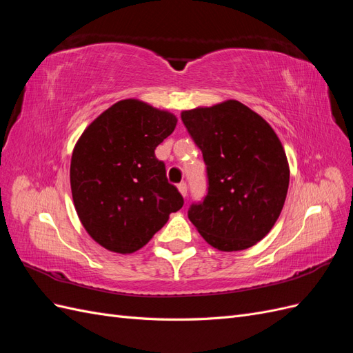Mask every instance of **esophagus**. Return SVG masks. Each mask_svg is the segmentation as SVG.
<instances>
[{
	"label": "esophagus",
	"mask_w": 353,
	"mask_h": 353,
	"mask_svg": "<svg viewBox=\"0 0 353 353\" xmlns=\"http://www.w3.org/2000/svg\"><path fill=\"white\" fill-rule=\"evenodd\" d=\"M178 190H179V193L183 194L184 197L187 196V184H185V183H179V184H178Z\"/></svg>",
	"instance_id": "esophagus-1"
}]
</instances>
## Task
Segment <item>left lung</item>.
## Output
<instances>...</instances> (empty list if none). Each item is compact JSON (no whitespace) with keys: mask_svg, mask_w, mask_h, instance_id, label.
I'll return each instance as SVG.
<instances>
[{"mask_svg":"<svg viewBox=\"0 0 353 353\" xmlns=\"http://www.w3.org/2000/svg\"><path fill=\"white\" fill-rule=\"evenodd\" d=\"M201 150L208 194L188 219L213 248L249 249L271 231L283 210L290 169L279 137L262 116L237 100L181 113Z\"/></svg>","mask_w":353,"mask_h":353,"instance_id":"obj_1","label":"left lung"}]
</instances>
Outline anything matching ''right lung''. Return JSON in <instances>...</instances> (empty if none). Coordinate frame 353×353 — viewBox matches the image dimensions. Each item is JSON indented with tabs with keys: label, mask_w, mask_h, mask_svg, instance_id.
Here are the masks:
<instances>
[{
	"label": "right lung",
	"mask_w": 353,
	"mask_h": 353,
	"mask_svg": "<svg viewBox=\"0 0 353 353\" xmlns=\"http://www.w3.org/2000/svg\"><path fill=\"white\" fill-rule=\"evenodd\" d=\"M176 117L140 100L103 112L73 148L70 188L83 228L104 249L134 253L162 228L184 199L168 183L156 147Z\"/></svg>",
	"instance_id": "add662e5"
}]
</instances>
